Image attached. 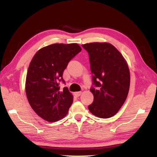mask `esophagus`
I'll return each mask as SVG.
<instances>
[{
  "label": "esophagus",
  "instance_id": "1",
  "mask_svg": "<svg viewBox=\"0 0 157 157\" xmlns=\"http://www.w3.org/2000/svg\"><path fill=\"white\" fill-rule=\"evenodd\" d=\"M81 94H82V92H76L74 93L75 96H77V97H79V96L81 95Z\"/></svg>",
  "mask_w": 157,
  "mask_h": 157
}]
</instances>
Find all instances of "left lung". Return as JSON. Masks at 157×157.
Instances as JSON below:
<instances>
[{"label": "left lung", "mask_w": 157, "mask_h": 157, "mask_svg": "<svg viewBox=\"0 0 157 157\" xmlns=\"http://www.w3.org/2000/svg\"><path fill=\"white\" fill-rule=\"evenodd\" d=\"M88 52L92 73L91 92L94 101L89 111L100 118H109L121 109L128 96L130 74L125 59L114 46L106 42L82 44Z\"/></svg>", "instance_id": "8db88e82"}]
</instances>
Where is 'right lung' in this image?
I'll use <instances>...</instances> for the list:
<instances>
[{
    "instance_id": "obj_1",
    "label": "right lung",
    "mask_w": 157,
    "mask_h": 157,
    "mask_svg": "<svg viewBox=\"0 0 157 157\" xmlns=\"http://www.w3.org/2000/svg\"><path fill=\"white\" fill-rule=\"evenodd\" d=\"M82 51L78 44H53L40 49L29 65L25 82L28 102L36 114L48 122L57 121L67 114L73 95L67 87L63 73L68 63Z\"/></svg>"
}]
</instances>
